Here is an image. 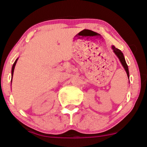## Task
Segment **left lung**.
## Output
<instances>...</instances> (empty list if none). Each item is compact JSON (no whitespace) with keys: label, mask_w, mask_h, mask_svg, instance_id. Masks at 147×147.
I'll return each mask as SVG.
<instances>
[{"label":"left lung","mask_w":147,"mask_h":147,"mask_svg":"<svg viewBox=\"0 0 147 147\" xmlns=\"http://www.w3.org/2000/svg\"><path fill=\"white\" fill-rule=\"evenodd\" d=\"M112 49H113V51H114V52L115 53V54H116V55H117V57H118V59H120V61H121L122 65H123V67H124V68L125 69V70H126L127 75V76H128V77H129V73L128 66H127L126 61H125L124 55H123V53L121 52V50H119V49H116V47H114V46H112Z\"/></svg>","instance_id":"1"}]
</instances>
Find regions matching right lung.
I'll list each match as a JSON object with an SVG mask.
<instances>
[{
    "label": "right lung",
    "mask_w": 147,
    "mask_h": 147,
    "mask_svg": "<svg viewBox=\"0 0 147 147\" xmlns=\"http://www.w3.org/2000/svg\"><path fill=\"white\" fill-rule=\"evenodd\" d=\"M17 61H18V59H17L16 60L15 62H14V63L13 64V66H12V69H11V76H12V77H13V71H14V68H15V66H16V64Z\"/></svg>",
    "instance_id": "1"
}]
</instances>
